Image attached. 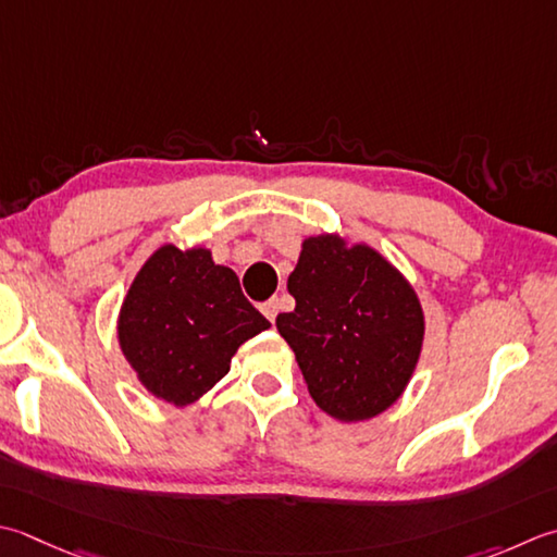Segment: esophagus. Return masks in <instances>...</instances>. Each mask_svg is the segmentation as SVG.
Returning a JSON list of instances; mask_svg holds the SVG:
<instances>
[{"mask_svg":"<svg viewBox=\"0 0 557 557\" xmlns=\"http://www.w3.org/2000/svg\"><path fill=\"white\" fill-rule=\"evenodd\" d=\"M260 311H263V315H265L270 323H275L277 311H280V301L277 299H268L265 304H260Z\"/></svg>","mask_w":557,"mask_h":557,"instance_id":"34e87169","label":"esophagus"}]
</instances>
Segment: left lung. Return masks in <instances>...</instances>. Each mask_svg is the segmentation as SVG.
Listing matches in <instances>:
<instances>
[{
  "label": "left lung",
  "instance_id": "left-lung-1",
  "mask_svg": "<svg viewBox=\"0 0 557 557\" xmlns=\"http://www.w3.org/2000/svg\"><path fill=\"white\" fill-rule=\"evenodd\" d=\"M287 289L297 307L277 315V331L315 406L343 422L394 406L416 372L424 337L410 282L372 246L321 234L304 238Z\"/></svg>",
  "mask_w": 557,
  "mask_h": 557
}]
</instances>
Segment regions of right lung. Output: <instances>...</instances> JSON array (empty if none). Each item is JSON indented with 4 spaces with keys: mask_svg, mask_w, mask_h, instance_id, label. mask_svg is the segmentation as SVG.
<instances>
[{
    "mask_svg": "<svg viewBox=\"0 0 557 557\" xmlns=\"http://www.w3.org/2000/svg\"><path fill=\"white\" fill-rule=\"evenodd\" d=\"M270 329L232 268L207 248L161 246L120 307L117 341L151 396L190 406L224 379L248 337Z\"/></svg>",
    "mask_w": 557,
    "mask_h": 557,
    "instance_id": "right-lung-1",
    "label": "right lung"
}]
</instances>
